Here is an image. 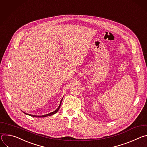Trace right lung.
I'll use <instances>...</instances> for the list:
<instances>
[{"label": "right lung", "mask_w": 147, "mask_h": 147, "mask_svg": "<svg viewBox=\"0 0 147 147\" xmlns=\"http://www.w3.org/2000/svg\"><path fill=\"white\" fill-rule=\"evenodd\" d=\"M63 99V98H62ZM62 100H61V102H60V105H59V107L57 108V110H55L54 111H53V112H51V113H49V114H47V115H42V116H35V115H29V114H27V113H25L24 112H23L24 113H25V114H26V115H29V116H32V117H47V116H51V115H54V114H55L57 112H58V111L59 110V107H60V106H61V102H62Z\"/></svg>", "instance_id": "obj_1"}]
</instances>
